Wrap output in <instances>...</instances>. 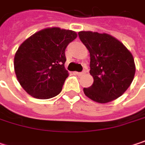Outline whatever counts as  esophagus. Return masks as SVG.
Masks as SVG:
<instances>
[{"mask_svg": "<svg viewBox=\"0 0 145 145\" xmlns=\"http://www.w3.org/2000/svg\"><path fill=\"white\" fill-rule=\"evenodd\" d=\"M77 74H79V75H82V74H86V70H84L82 72H75Z\"/></svg>", "mask_w": 145, "mask_h": 145, "instance_id": "obj_1", "label": "esophagus"}]
</instances>
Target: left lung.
<instances>
[{
    "instance_id": "left-lung-1",
    "label": "left lung",
    "mask_w": 145,
    "mask_h": 145,
    "mask_svg": "<svg viewBox=\"0 0 145 145\" xmlns=\"http://www.w3.org/2000/svg\"><path fill=\"white\" fill-rule=\"evenodd\" d=\"M80 41L89 50L90 74L94 81L84 88L85 95L92 101L106 103L121 97L129 87L135 64L130 51L114 37L106 33L81 31Z\"/></svg>"
}]
</instances>
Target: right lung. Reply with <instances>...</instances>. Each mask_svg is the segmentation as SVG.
<instances>
[{
    "instance_id": "add662e5",
    "label": "right lung",
    "mask_w": 145,
    "mask_h": 145,
    "mask_svg": "<svg viewBox=\"0 0 145 145\" xmlns=\"http://www.w3.org/2000/svg\"><path fill=\"white\" fill-rule=\"evenodd\" d=\"M77 37L71 30L48 27L26 39L14 57V70L22 87L39 99L52 98L62 91L69 73L65 48Z\"/></svg>"
}]
</instances>
